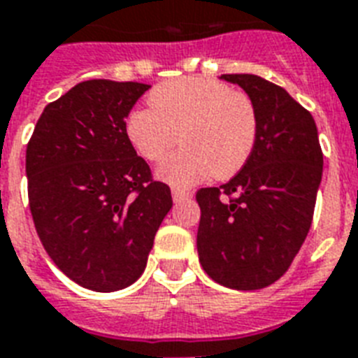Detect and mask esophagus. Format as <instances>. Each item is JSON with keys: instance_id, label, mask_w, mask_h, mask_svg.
<instances>
[{"instance_id": "1", "label": "esophagus", "mask_w": 358, "mask_h": 358, "mask_svg": "<svg viewBox=\"0 0 358 358\" xmlns=\"http://www.w3.org/2000/svg\"><path fill=\"white\" fill-rule=\"evenodd\" d=\"M187 199H191V191L178 189V187H174V189H173V201L174 202L187 201Z\"/></svg>"}]
</instances>
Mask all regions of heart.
<instances>
[{
  "label": "heart",
  "instance_id": "b5f03b06",
  "mask_svg": "<svg viewBox=\"0 0 358 358\" xmlns=\"http://www.w3.org/2000/svg\"><path fill=\"white\" fill-rule=\"evenodd\" d=\"M150 109L126 117V137L146 162H159L176 141L184 146L165 157L157 176L189 187L208 176L232 178L249 162L258 135L256 108L245 92L221 81L182 78L148 94Z\"/></svg>",
  "mask_w": 358,
  "mask_h": 358
}]
</instances>
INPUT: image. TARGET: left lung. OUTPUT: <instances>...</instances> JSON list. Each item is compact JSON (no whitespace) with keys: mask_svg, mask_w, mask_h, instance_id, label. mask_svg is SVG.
<instances>
[{"mask_svg":"<svg viewBox=\"0 0 358 358\" xmlns=\"http://www.w3.org/2000/svg\"><path fill=\"white\" fill-rule=\"evenodd\" d=\"M252 100L258 135L249 162L219 187L196 191L202 269L227 288L260 289L282 277L305 243L323 173L310 111L255 74H223Z\"/></svg>","mask_w":358,"mask_h":358,"instance_id":"8db88e82","label":"left lung"}]
</instances>
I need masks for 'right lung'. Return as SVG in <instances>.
Segmentation results:
<instances>
[{
	"instance_id": "right-lung-1",
	"label": "right lung",
	"mask_w": 358,
	"mask_h": 358,
	"mask_svg": "<svg viewBox=\"0 0 358 358\" xmlns=\"http://www.w3.org/2000/svg\"><path fill=\"white\" fill-rule=\"evenodd\" d=\"M150 85L89 80L48 103L27 150L36 234L69 278L115 292L145 271L171 187L152 178L126 137V117Z\"/></svg>"
}]
</instances>
